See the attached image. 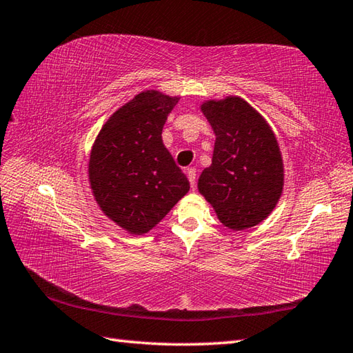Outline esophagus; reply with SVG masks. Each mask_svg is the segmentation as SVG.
<instances>
[{
	"mask_svg": "<svg viewBox=\"0 0 353 353\" xmlns=\"http://www.w3.org/2000/svg\"><path fill=\"white\" fill-rule=\"evenodd\" d=\"M186 174H188L190 183H191V186L194 188V186H196V183H197V170L194 168V167H191V168L186 170Z\"/></svg>",
	"mask_w": 353,
	"mask_h": 353,
	"instance_id": "esophagus-1",
	"label": "esophagus"
}]
</instances>
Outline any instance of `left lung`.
Wrapping results in <instances>:
<instances>
[{"mask_svg":"<svg viewBox=\"0 0 353 353\" xmlns=\"http://www.w3.org/2000/svg\"><path fill=\"white\" fill-rule=\"evenodd\" d=\"M201 110L215 133L212 165L199 191L234 230L256 226L273 211L283 183L282 157L265 119L238 97L208 101Z\"/></svg>","mask_w":353,"mask_h":353,"instance_id":"1","label":"left lung"}]
</instances>
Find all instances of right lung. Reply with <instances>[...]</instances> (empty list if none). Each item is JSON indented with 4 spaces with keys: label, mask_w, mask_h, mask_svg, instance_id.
<instances>
[{
    "label": "right lung",
    "mask_w": 353,
    "mask_h": 353,
    "mask_svg": "<svg viewBox=\"0 0 353 353\" xmlns=\"http://www.w3.org/2000/svg\"><path fill=\"white\" fill-rule=\"evenodd\" d=\"M179 99L147 91L110 117L97 138L89 179L97 203L132 234H145L190 191V182L162 142Z\"/></svg>",
    "instance_id": "add662e5"
}]
</instances>
